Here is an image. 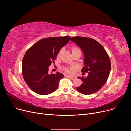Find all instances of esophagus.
Returning <instances> with one entry per match:
<instances>
[{"mask_svg": "<svg viewBox=\"0 0 131 131\" xmlns=\"http://www.w3.org/2000/svg\"><path fill=\"white\" fill-rule=\"evenodd\" d=\"M66 78H71V79H74L75 78L73 76H70V75H66L65 76Z\"/></svg>", "mask_w": 131, "mask_h": 131, "instance_id": "esophagus-1", "label": "esophagus"}]
</instances>
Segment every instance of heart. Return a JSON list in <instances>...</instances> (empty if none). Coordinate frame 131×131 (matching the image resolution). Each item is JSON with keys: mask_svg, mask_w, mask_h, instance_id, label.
I'll return each mask as SVG.
<instances>
[{"mask_svg": "<svg viewBox=\"0 0 131 131\" xmlns=\"http://www.w3.org/2000/svg\"><path fill=\"white\" fill-rule=\"evenodd\" d=\"M80 51V50L79 49V48L76 47H72V52H75V51ZM61 51V50H60L59 51V52H58V56L60 54ZM65 71H66L67 73H73V72L74 67H69V68H65Z\"/></svg>", "mask_w": 131, "mask_h": 131, "instance_id": "1", "label": "heart"}]
</instances>
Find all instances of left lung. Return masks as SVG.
<instances>
[{
  "label": "left lung",
  "instance_id": "8db88e82",
  "mask_svg": "<svg viewBox=\"0 0 131 131\" xmlns=\"http://www.w3.org/2000/svg\"><path fill=\"white\" fill-rule=\"evenodd\" d=\"M71 40L76 43L84 53V65L81 72L88 73L86 78L78 77L82 83L77 88L83 94L98 91L104 85L111 68L109 57L104 48L96 40L86 37H76Z\"/></svg>",
  "mask_w": 131,
  "mask_h": 131
}]
</instances>
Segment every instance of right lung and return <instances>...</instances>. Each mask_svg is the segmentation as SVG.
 <instances>
[{
    "label": "right lung",
    "mask_w": 131,
    "mask_h": 131,
    "mask_svg": "<svg viewBox=\"0 0 131 131\" xmlns=\"http://www.w3.org/2000/svg\"><path fill=\"white\" fill-rule=\"evenodd\" d=\"M71 38L58 37L42 39L26 51L22 60L24 80L31 90L41 95L49 94L57 90L64 75L59 72L48 73L49 66L54 63L61 48Z\"/></svg>",
    "instance_id": "1"
}]
</instances>
